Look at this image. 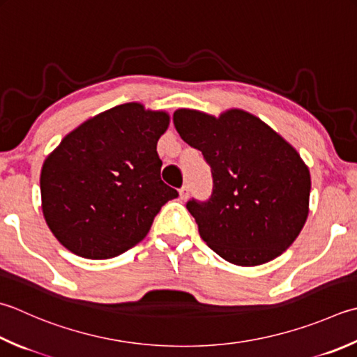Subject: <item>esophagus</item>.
I'll return each instance as SVG.
<instances>
[{
    "label": "esophagus",
    "mask_w": 357,
    "mask_h": 357,
    "mask_svg": "<svg viewBox=\"0 0 357 357\" xmlns=\"http://www.w3.org/2000/svg\"><path fill=\"white\" fill-rule=\"evenodd\" d=\"M179 197H181V199L188 198V185H183L179 188Z\"/></svg>",
    "instance_id": "obj_1"
}]
</instances>
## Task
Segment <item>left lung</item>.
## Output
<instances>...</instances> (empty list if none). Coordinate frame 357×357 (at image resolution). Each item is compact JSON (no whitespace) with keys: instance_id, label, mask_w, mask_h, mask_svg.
<instances>
[{"instance_id":"left-lung-1","label":"left lung","mask_w":357,"mask_h":357,"mask_svg":"<svg viewBox=\"0 0 357 357\" xmlns=\"http://www.w3.org/2000/svg\"><path fill=\"white\" fill-rule=\"evenodd\" d=\"M173 123L211 167V197L185 204L207 246L238 266H257L284 252L308 216L311 179L298 153L241 109L218 119L178 109Z\"/></svg>"}]
</instances>
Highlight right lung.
Returning <instances> with one entry per match:
<instances>
[{"label": "right lung", "instance_id": "obj_1", "mask_svg": "<svg viewBox=\"0 0 357 357\" xmlns=\"http://www.w3.org/2000/svg\"><path fill=\"white\" fill-rule=\"evenodd\" d=\"M169 114L125 103L89 119L49 155L40 178L43 215L63 246L89 260L145 238L178 192L160 179L156 145Z\"/></svg>", "mask_w": 357, "mask_h": 357}]
</instances>
